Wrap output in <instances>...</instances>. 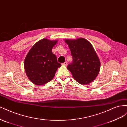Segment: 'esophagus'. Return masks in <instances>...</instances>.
Returning a JSON list of instances; mask_svg holds the SVG:
<instances>
[{
	"label": "esophagus",
	"instance_id": "34e87169",
	"mask_svg": "<svg viewBox=\"0 0 127 127\" xmlns=\"http://www.w3.org/2000/svg\"><path fill=\"white\" fill-rule=\"evenodd\" d=\"M62 64L63 65V66H67V62H64V63H63Z\"/></svg>",
	"mask_w": 127,
	"mask_h": 127
}]
</instances>
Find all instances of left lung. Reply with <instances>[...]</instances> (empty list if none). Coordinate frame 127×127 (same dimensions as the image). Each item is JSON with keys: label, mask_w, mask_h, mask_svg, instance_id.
Here are the masks:
<instances>
[{"label": "left lung", "mask_w": 127, "mask_h": 127, "mask_svg": "<svg viewBox=\"0 0 127 127\" xmlns=\"http://www.w3.org/2000/svg\"><path fill=\"white\" fill-rule=\"evenodd\" d=\"M72 57V63L67 69L78 83L87 85L94 80L99 74L101 63L93 45L84 38L65 40Z\"/></svg>", "instance_id": "left-lung-1"}]
</instances>
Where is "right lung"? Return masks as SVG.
Instances as JSON below:
<instances>
[{
    "instance_id": "1",
    "label": "right lung",
    "mask_w": 127,
    "mask_h": 127,
    "mask_svg": "<svg viewBox=\"0 0 127 127\" xmlns=\"http://www.w3.org/2000/svg\"><path fill=\"white\" fill-rule=\"evenodd\" d=\"M57 42L42 39L33 46L25 57L24 66L26 75L36 85H43L51 81L58 68L61 66L52 52Z\"/></svg>"
}]
</instances>
